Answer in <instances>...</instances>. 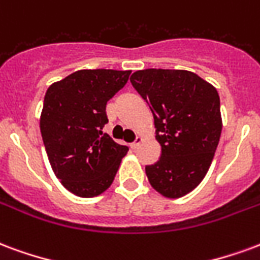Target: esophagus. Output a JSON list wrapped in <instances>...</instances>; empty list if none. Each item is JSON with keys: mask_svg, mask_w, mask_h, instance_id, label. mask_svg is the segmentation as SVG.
Segmentation results:
<instances>
[{"mask_svg": "<svg viewBox=\"0 0 260 260\" xmlns=\"http://www.w3.org/2000/svg\"><path fill=\"white\" fill-rule=\"evenodd\" d=\"M143 140H144V138L141 137V136H138V137L136 138V141H134V143L130 144V147H132V149H137V148H138V145H140V144L143 143Z\"/></svg>", "mask_w": 260, "mask_h": 260, "instance_id": "34e87169", "label": "esophagus"}]
</instances>
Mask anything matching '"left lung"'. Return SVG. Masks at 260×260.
<instances>
[{"instance_id": "left-lung-1", "label": "left lung", "mask_w": 260, "mask_h": 260, "mask_svg": "<svg viewBox=\"0 0 260 260\" xmlns=\"http://www.w3.org/2000/svg\"><path fill=\"white\" fill-rule=\"evenodd\" d=\"M130 81L148 102L162 148L145 166L149 184L166 198L184 197L204 180L220 140L217 90L188 70H137Z\"/></svg>"}]
</instances>
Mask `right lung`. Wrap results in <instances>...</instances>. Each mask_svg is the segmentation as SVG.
I'll return each instance as SVG.
<instances>
[{
  "label": "right lung",
  "instance_id": "right-lung-1",
  "mask_svg": "<svg viewBox=\"0 0 260 260\" xmlns=\"http://www.w3.org/2000/svg\"><path fill=\"white\" fill-rule=\"evenodd\" d=\"M132 70H77L45 92L40 130L51 168L72 194L91 198L111 187L126 145L102 128L107 102L127 83Z\"/></svg>",
  "mask_w": 260,
  "mask_h": 260
}]
</instances>
